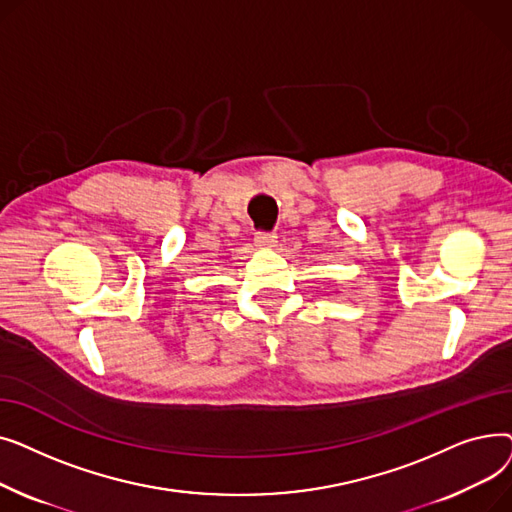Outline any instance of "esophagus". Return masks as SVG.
Returning a JSON list of instances; mask_svg holds the SVG:
<instances>
[{"mask_svg":"<svg viewBox=\"0 0 512 512\" xmlns=\"http://www.w3.org/2000/svg\"><path fill=\"white\" fill-rule=\"evenodd\" d=\"M255 242H257L259 247H274L276 234L274 232H257L255 234Z\"/></svg>","mask_w":512,"mask_h":512,"instance_id":"1","label":"esophagus"}]
</instances>
